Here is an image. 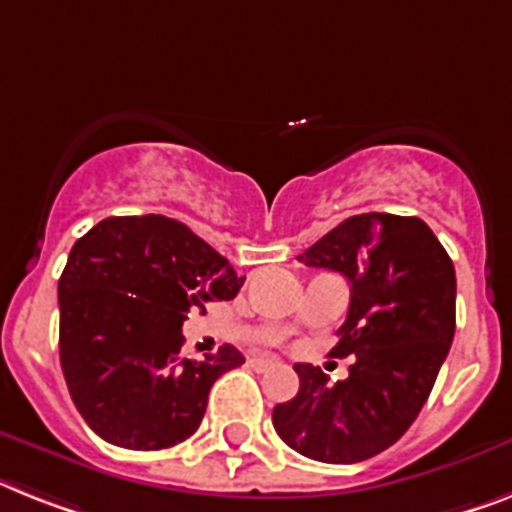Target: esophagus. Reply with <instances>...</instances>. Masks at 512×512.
<instances>
[{"instance_id": "obj_1", "label": "esophagus", "mask_w": 512, "mask_h": 512, "mask_svg": "<svg viewBox=\"0 0 512 512\" xmlns=\"http://www.w3.org/2000/svg\"><path fill=\"white\" fill-rule=\"evenodd\" d=\"M249 364H252V369H257V372H265V369L276 367V359L273 356H255V359H249Z\"/></svg>"}]
</instances>
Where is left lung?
I'll return each instance as SVG.
<instances>
[{
  "mask_svg": "<svg viewBox=\"0 0 512 512\" xmlns=\"http://www.w3.org/2000/svg\"><path fill=\"white\" fill-rule=\"evenodd\" d=\"M351 283L336 356H356L349 377L328 382L294 364L299 393L273 409L289 448L322 463H359L390 448L427 403L455 333V268L414 216H351L299 255Z\"/></svg>",
  "mask_w": 512,
  "mask_h": 512,
  "instance_id": "8db88e82",
  "label": "left lung"
}]
</instances>
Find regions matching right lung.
Here are the masks:
<instances>
[{
  "label": "right lung",
  "mask_w": 512,
  "mask_h": 512,
  "mask_svg": "<svg viewBox=\"0 0 512 512\" xmlns=\"http://www.w3.org/2000/svg\"><path fill=\"white\" fill-rule=\"evenodd\" d=\"M244 278L184 223L111 216L80 236L59 278V362L88 427L111 445L161 450L195 435L234 346L184 359L182 322L229 302Z\"/></svg>",
  "instance_id": "add662e5"
}]
</instances>
